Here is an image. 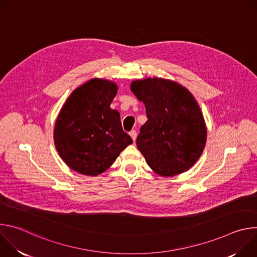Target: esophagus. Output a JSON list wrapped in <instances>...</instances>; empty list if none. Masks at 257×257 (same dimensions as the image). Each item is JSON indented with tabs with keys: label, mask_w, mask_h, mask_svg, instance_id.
<instances>
[{
	"label": "esophagus",
	"mask_w": 257,
	"mask_h": 257,
	"mask_svg": "<svg viewBox=\"0 0 257 257\" xmlns=\"http://www.w3.org/2000/svg\"><path fill=\"white\" fill-rule=\"evenodd\" d=\"M129 134H130L131 138L133 139V141H135V139H136V136H137V132H136V130H131V131L129 132Z\"/></svg>",
	"instance_id": "1"
}]
</instances>
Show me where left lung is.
Returning a JSON list of instances; mask_svg holds the SVG:
<instances>
[{
    "instance_id": "8db88e82",
    "label": "left lung",
    "mask_w": 257,
    "mask_h": 257,
    "mask_svg": "<svg viewBox=\"0 0 257 257\" xmlns=\"http://www.w3.org/2000/svg\"><path fill=\"white\" fill-rule=\"evenodd\" d=\"M143 101L148 121L136 144L149 166L161 176H174L191 168L206 142V127L192 94L179 83L148 78L131 83Z\"/></svg>"
}]
</instances>
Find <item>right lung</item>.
<instances>
[{"label": "right lung", "mask_w": 257, "mask_h": 257, "mask_svg": "<svg viewBox=\"0 0 257 257\" xmlns=\"http://www.w3.org/2000/svg\"><path fill=\"white\" fill-rule=\"evenodd\" d=\"M116 83L91 79L69 96L55 125L54 139L62 160L80 174L96 176L112 166L132 138L120 114L109 107Z\"/></svg>", "instance_id": "1"}]
</instances>
